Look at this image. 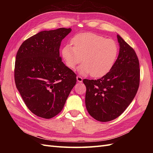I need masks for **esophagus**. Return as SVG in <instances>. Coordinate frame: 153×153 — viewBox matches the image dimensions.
I'll use <instances>...</instances> for the list:
<instances>
[{"instance_id": "1", "label": "esophagus", "mask_w": 153, "mask_h": 153, "mask_svg": "<svg viewBox=\"0 0 153 153\" xmlns=\"http://www.w3.org/2000/svg\"><path fill=\"white\" fill-rule=\"evenodd\" d=\"M77 81L78 82H82V81H83V78L81 76H77Z\"/></svg>"}]
</instances>
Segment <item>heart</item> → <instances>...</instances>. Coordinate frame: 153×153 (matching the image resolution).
Returning <instances> with one entry per match:
<instances>
[{
  "label": "heart",
  "mask_w": 153,
  "mask_h": 153,
  "mask_svg": "<svg viewBox=\"0 0 153 153\" xmlns=\"http://www.w3.org/2000/svg\"><path fill=\"white\" fill-rule=\"evenodd\" d=\"M70 44L65 45L62 53L67 66L74 70L82 60L79 71L100 77L108 74L113 68L118 54L116 42L102 35L92 33L76 35Z\"/></svg>",
  "instance_id": "b5f03b06"
}]
</instances>
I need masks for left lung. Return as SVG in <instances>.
I'll return each mask as SVG.
<instances>
[{"label":"left lung","mask_w":153,"mask_h":153,"mask_svg":"<svg viewBox=\"0 0 153 153\" xmlns=\"http://www.w3.org/2000/svg\"><path fill=\"white\" fill-rule=\"evenodd\" d=\"M117 38L120 53L111 70L100 79L83 80L87 111L100 122L111 121L121 115L134 100L140 82L137 54L120 35Z\"/></svg>","instance_id":"1"}]
</instances>
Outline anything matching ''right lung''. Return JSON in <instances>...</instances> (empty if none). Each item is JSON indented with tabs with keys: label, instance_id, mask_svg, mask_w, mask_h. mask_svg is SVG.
Listing matches in <instances>:
<instances>
[{
	"label": "right lung",
	"instance_id": "1",
	"mask_svg": "<svg viewBox=\"0 0 153 153\" xmlns=\"http://www.w3.org/2000/svg\"><path fill=\"white\" fill-rule=\"evenodd\" d=\"M71 30L41 31L23 42L16 54V88L29 110L41 118L60 113L76 84V74L63 63L59 53L62 40Z\"/></svg>",
	"mask_w": 153,
	"mask_h": 153
}]
</instances>
